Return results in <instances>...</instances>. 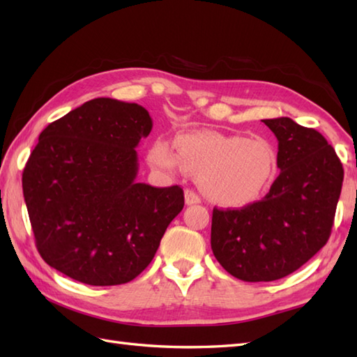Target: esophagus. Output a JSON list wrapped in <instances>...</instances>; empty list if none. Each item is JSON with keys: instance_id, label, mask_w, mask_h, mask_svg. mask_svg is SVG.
<instances>
[{"instance_id": "obj_1", "label": "esophagus", "mask_w": 357, "mask_h": 357, "mask_svg": "<svg viewBox=\"0 0 357 357\" xmlns=\"http://www.w3.org/2000/svg\"><path fill=\"white\" fill-rule=\"evenodd\" d=\"M184 196H185V204H187V206H193V204H199L201 202L199 195L196 193L195 190H190V188H187V190L184 192Z\"/></svg>"}]
</instances>
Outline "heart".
Wrapping results in <instances>:
<instances>
[{
  "label": "heart",
  "mask_w": 357,
  "mask_h": 357,
  "mask_svg": "<svg viewBox=\"0 0 357 357\" xmlns=\"http://www.w3.org/2000/svg\"><path fill=\"white\" fill-rule=\"evenodd\" d=\"M173 150L165 139L150 144L147 161L155 169L198 174L204 195L224 207H244L267 190L278 173V153L264 138L219 132L179 135Z\"/></svg>",
  "instance_id": "b5f03b06"
}]
</instances>
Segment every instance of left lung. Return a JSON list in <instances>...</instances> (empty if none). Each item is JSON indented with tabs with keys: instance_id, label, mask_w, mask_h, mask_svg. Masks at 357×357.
Segmentation results:
<instances>
[{
	"instance_id": "obj_1",
	"label": "left lung",
	"mask_w": 357,
	"mask_h": 357,
	"mask_svg": "<svg viewBox=\"0 0 357 357\" xmlns=\"http://www.w3.org/2000/svg\"><path fill=\"white\" fill-rule=\"evenodd\" d=\"M278 138L279 176L261 201L213 208L211 250L245 282H270L302 267L327 244L344 181L335 149L290 118L262 119Z\"/></svg>"
}]
</instances>
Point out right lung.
Masks as SVG:
<instances>
[{"label": "right lung", "mask_w": 357, "mask_h": 357, "mask_svg": "<svg viewBox=\"0 0 357 357\" xmlns=\"http://www.w3.org/2000/svg\"><path fill=\"white\" fill-rule=\"evenodd\" d=\"M153 123L135 102L96 98L44 128L22 172L35 244L78 282H130L184 207L179 185L138 183L141 138Z\"/></svg>", "instance_id": "obj_1"}]
</instances>
